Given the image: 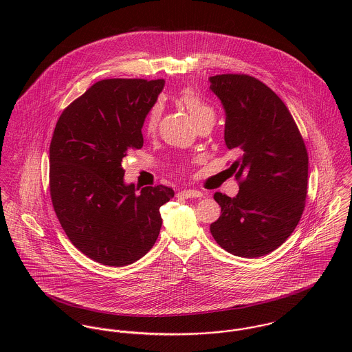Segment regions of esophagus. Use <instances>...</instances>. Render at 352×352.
<instances>
[{
    "instance_id": "1",
    "label": "esophagus",
    "mask_w": 352,
    "mask_h": 352,
    "mask_svg": "<svg viewBox=\"0 0 352 352\" xmlns=\"http://www.w3.org/2000/svg\"><path fill=\"white\" fill-rule=\"evenodd\" d=\"M180 195H183L184 198H201L203 197V194H201V191H198V190H183L182 192H180Z\"/></svg>"
}]
</instances>
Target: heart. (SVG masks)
I'll return each mask as SVG.
<instances>
[{"instance_id": "heart-1", "label": "heart", "mask_w": 352, "mask_h": 352, "mask_svg": "<svg viewBox=\"0 0 352 352\" xmlns=\"http://www.w3.org/2000/svg\"><path fill=\"white\" fill-rule=\"evenodd\" d=\"M179 101L186 107V109L190 112V115L194 118L195 122L201 120V118L207 115H214L212 108L204 101L201 95L194 88H184L179 94ZM161 105L158 102L153 104L146 115L145 119V129L146 130H154L158 124L160 116H161Z\"/></svg>"}]
</instances>
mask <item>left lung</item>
Masks as SVG:
<instances>
[{
    "label": "left lung",
    "instance_id": "obj_1",
    "mask_svg": "<svg viewBox=\"0 0 352 352\" xmlns=\"http://www.w3.org/2000/svg\"><path fill=\"white\" fill-rule=\"evenodd\" d=\"M225 108V144L239 154L230 165L240 191L215 192L219 218L210 232L219 247L260 257L280 247L297 228L307 194L309 157L285 102L248 74L210 77Z\"/></svg>",
    "mask_w": 352,
    "mask_h": 352
}]
</instances>
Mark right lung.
Here are the masks:
<instances>
[{"instance_id":"add662e5","label":"right lung","mask_w":352,"mask_h":352,"mask_svg":"<svg viewBox=\"0 0 352 352\" xmlns=\"http://www.w3.org/2000/svg\"><path fill=\"white\" fill-rule=\"evenodd\" d=\"M164 84L101 80L63 109L51 138L54 211L72 244L104 265L123 267L151 251L160 207L175 195L162 184L137 194L123 182V158L144 146L142 126Z\"/></svg>"}]
</instances>
